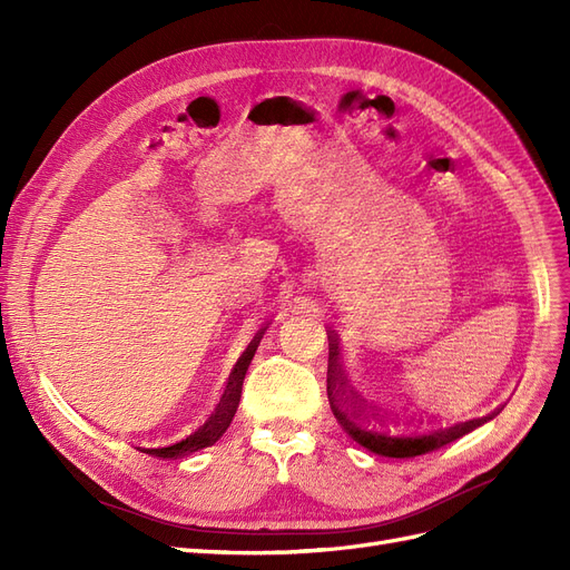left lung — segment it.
<instances>
[{"mask_svg": "<svg viewBox=\"0 0 570 570\" xmlns=\"http://www.w3.org/2000/svg\"><path fill=\"white\" fill-rule=\"evenodd\" d=\"M327 344H331V356H327V402H331L335 419L352 440L381 456L411 459L435 452L440 446L471 433L478 425L488 423L504 409L502 404L488 413V416L456 421L444 428H423V421H419V425H390L344 383L342 371L337 368V337L333 331H327Z\"/></svg>", "mask_w": 570, "mask_h": 570, "instance_id": "left-lung-1", "label": "left lung"}]
</instances>
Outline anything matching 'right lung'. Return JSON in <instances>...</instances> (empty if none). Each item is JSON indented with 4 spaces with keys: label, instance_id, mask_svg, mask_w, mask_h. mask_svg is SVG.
<instances>
[{
    "label": "right lung",
    "instance_id": "add662e5",
    "mask_svg": "<svg viewBox=\"0 0 570 570\" xmlns=\"http://www.w3.org/2000/svg\"><path fill=\"white\" fill-rule=\"evenodd\" d=\"M262 337H264V327L247 344V350L243 352V356L237 358V364H235V368L228 377L226 392H223L220 402L216 404V409L209 413V416H206L197 428L189 430V433H185L180 440L166 442L161 446H149V450H142V452L151 454V456H159V459H180V456H187V454H193L197 450H204V446H212L223 433H226L233 416H235V411H237L239 394H243L245 373L252 364V356L258 347V342H262Z\"/></svg>",
    "mask_w": 570,
    "mask_h": 570
}]
</instances>
